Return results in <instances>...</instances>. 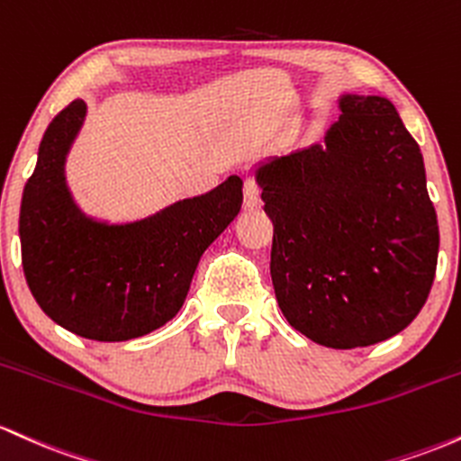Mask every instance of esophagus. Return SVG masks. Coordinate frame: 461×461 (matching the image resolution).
Masks as SVG:
<instances>
[{"label":"esophagus","instance_id":"obj_1","mask_svg":"<svg viewBox=\"0 0 461 461\" xmlns=\"http://www.w3.org/2000/svg\"><path fill=\"white\" fill-rule=\"evenodd\" d=\"M258 185L255 183L252 178H246L244 180V204L248 206V209H255V206L258 204Z\"/></svg>","mask_w":461,"mask_h":461}]
</instances>
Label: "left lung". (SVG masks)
Wrapping results in <instances>:
<instances>
[{
  "mask_svg": "<svg viewBox=\"0 0 461 461\" xmlns=\"http://www.w3.org/2000/svg\"><path fill=\"white\" fill-rule=\"evenodd\" d=\"M324 146L258 167L274 237L270 272L294 329L329 348L401 333L438 266V217L425 163L394 104L344 95Z\"/></svg>",
  "mask_w": 461,
  "mask_h": 461,
  "instance_id": "obj_1",
  "label": "left lung"
}]
</instances>
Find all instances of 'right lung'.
<instances>
[{"mask_svg": "<svg viewBox=\"0 0 461 461\" xmlns=\"http://www.w3.org/2000/svg\"><path fill=\"white\" fill-rule=\"evenodd\" d=\"M85 113V102L74 100L43 134L19 215L23 274L56 324L95 342H126L180 312L203 252L240 213L241 178L132 224L91 220L65 183V157Z\"/></svg>", "mask_w": 461, "mask_h": 461, "instance_id": "add662e5", "label": "right lung"}]
</instances>
